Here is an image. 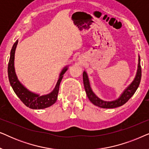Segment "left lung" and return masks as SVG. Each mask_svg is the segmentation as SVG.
Wrapping results in <instances>:
<instances>
[{
    "label": "left lung",
    "instance_id": "obj_1",
    "mask_svg": "<svg viewBox=\"0 0 149 149\" xmlns=\"http://www.w3.org/2000/svg\"><path fill=\"white\" fill-rule=\"evenodd\" d=\"M142 76V70L141 66H140V58H138V70L136 72V75L134 78L132 83L126 88L123 93L121 95L119 98L114 101H104L100 99L98 97L96 96L93 91L91 90V88L89 84V81L88 77L85 71L83 72V84L85 89V92L87 93V97L89 100L92 102L93 104L97 107L104 108V109H113V108H117L125 104L131 98V97L134 94L136 91L137 90L138 86H139L140 80H141Z\"/></svg>",
    "mask_w": 149,
    "mask_h": 149
}]
</instances>
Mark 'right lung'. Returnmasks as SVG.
Returning <instances> with one entry per match:
<instances>
[{
    "instance_id": "add662e5",
    "label": "right lung",
    "mask_w": 149,
    "mask_h": 149,
    "mask_svg": "<svg viewBox=\"0 0 149 149\" xmlns=\"http://www.w3.org/2000/svg\"><path fill=\"white\" fill-rule=\"evenodd\" d=\"M17 42L18 40H16V42L13 44V47H12L11 51V54H10L9 62V64H8V77H9L10 84H11L14 92L26 107L32 109H42L51 107L57 100L61 81L63 78V75L67 70L68 68L66 66L62 70L56 87L50 93L40 96L38 94L31 92V91L28 90L19 82L15 72L14 58H15V52Z\"/></svg>"
}]
</instances>
